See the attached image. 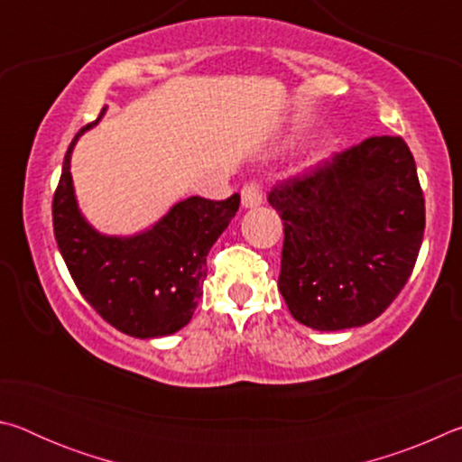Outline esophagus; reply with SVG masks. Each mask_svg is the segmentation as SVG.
Here are the masks:
<instances>
[{"mask_svg":"<svg viewBox=\"0 0 462 462\" xmlns=\"http://www.w3.org/2000/svg\"><path fill=\"white\" fill-rule=\"evenodd\" d=\"M240 198H242V206L245 208H256L263 203V187L259 181H248L242 185L240 189Z\"/></svg>","mask_w":462,"mask_h":462,"instance_id":"obj_1","label":"esophagus"}]
</instances>
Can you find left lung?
Segmentation results:
<instances>
[{
	"label": "left lung",
	"instance_id": "8db88e82",
	"mask_svg": "<svg viewBox=\"0 0 462 462\" xmlns=\"http://www.w3.org/2000/svg\"><path fill=\"white\" fill-rule=\"evenodd\" d=\"M279 291L291 316L334 332L373 322L416 264L426 228L416 161L402 136H371L277 183Z\"/></svg>",
	"mask_w": 462,
	"mask_h": 462
}]
</instances>
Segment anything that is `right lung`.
<instances>
[{"label": "right lung", "mask_w": 462, "mask_h": 462, "mask_svg": "<svg viewBox=\"0 0 462 462\" xmlns=\"http://www.w3.org/2000/svg\"><path fill=\"white\" fill-rule=\"evenodd\" d=\"M101 114L77 132L62 161L52 198L54 238L77 289L107 324L134 338L169 336L189 324L203 295L206 256L236 216L240 195L187 198L152 228L128 238L99 234L77 206L71 152Z\"/></svg>", "instance_id": "1"}]
</instances>
